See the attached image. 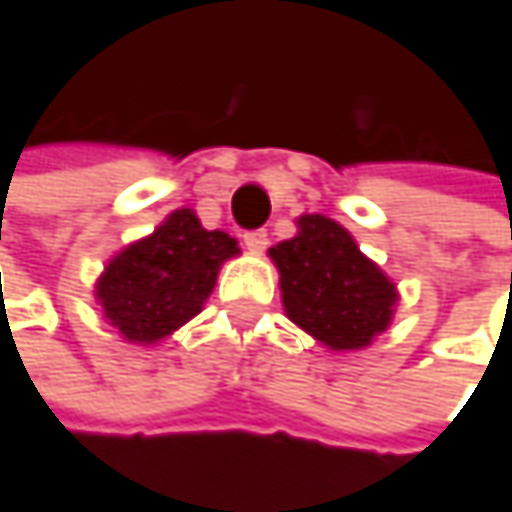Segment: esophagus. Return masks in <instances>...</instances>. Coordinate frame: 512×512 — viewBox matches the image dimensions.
I'll return each mask as SVG.
<instances>
[{
	"label": "esophagus",
	"mask_w": 512,
	"mask_h": 512,
	"mask_svg": "<svg viewBox=\"0 0 512 512\" xmlns=\"http://www.w3.org/2000/svg\"><path fill=\"white\" fill-rule=\"evenodd\" d=\"M243 243H246V249H249L252 255H260V252H266V246H269V234H266V231H246V234H243Z\"/></svg>",
	"instance_id": "obj_1"
}]
</instances>
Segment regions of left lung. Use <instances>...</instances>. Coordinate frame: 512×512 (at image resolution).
<instances>
[{"label": "left lung", "mask_w": 512, "mask_h": 512, "mask_svg": "<svg viewBox=\"0 0 512 512\" xmlns=\"http://www.w3.org/2000/svg\"><path fill=\"white\" fill-rule=\"evenodd\" d=\"M295 226V237L269 249L286 318L327 350H365L394 321L397 284L336 220L301 214Z\"/></svg>", "instance_id": "8db88e82"}]
</instances>
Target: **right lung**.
I'll use <instances>...</instances> for the list:
<instances>
[{"mask_svg":"<svg viewBox=\"0 0 512 512\" xmlns=\"http://www.w3.org/2000/svg\"><path fill=\"white\" fill-rule=\"evenodd\" d=\"M237 255L234 237L202 228L191 208H176L153 234L106 260L95 301L124 342L159 345L202 313L223 263Z\"/></svg>","mask_w":512,"mask_h":512,"instance_id":"obj_1","label":"right lung"}]
</instances>
